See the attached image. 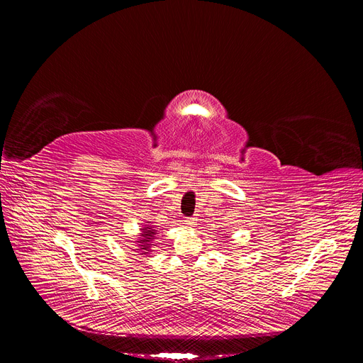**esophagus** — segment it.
Wrapping results in <instances>:
<instances>
[{
    "label": "esophagus",
    "instance_id": "obj_1",
    "mask_svg": "<svg viewBox=\"0 0 363 363\" xmlns=\"http://www.w3.org/2000/svg\"><path fill=\"white\" fill-rule=\"evenodd\" d=\"M196 222H197V218H186L185 219V225H189V226H193V225H196Z\"/></svg>",
    "mask_w": 363,
    "mask_h": 363
}]
</instances>
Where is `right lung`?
Wrapping results in <instances>:
<instances>
[{
    "label": "right lung",
    "mask_w": 363,
    "mask_h": 363,
    "mask_svg": "<svg viewBox=\"0 0 363 363\" xmlns=\"http://www.w3.org/2000/svg\"><path fill=\"white\" fill-rule=\"evenodd\" d=\"M156 234V230H152V226H147V228H143V240H140V242H143V245H141V249H143V252H145V250H148V244L147 242H150V240H152V235Z\"/></svg>",
    "instance_id": "1"
}]
</instances>
